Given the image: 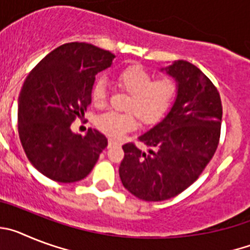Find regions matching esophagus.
I'll list each match as a JSON object with an SVG mask.
<instances>
[{
  "label": "esophagus",
  "instance_id": "1",
  "mask_svg": "<svg viewBox=\"0 0 250 250\" xmlns=\"http://www.w3.org/2000/svg\"><path fill=\"white\" fill-rule=\"evenodd\" d=\"M118 144H119L118 140H115V139H109V145H107V146L111 147L114 146V145H118Z\"/></svg>",
  "mask_w": 250,
  "mask_h": 250
}]
</instances>
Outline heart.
I'll use <instances>...</instances> for the list:
<instances>
[{"label": "heart", "mask_w": 250, "mask_h": 250, "mask_svg": "<svg viewBox=\"0 0 250 250\" xmlns=\"http://www.w3.org/2000/svg\"><path fill=\"white\" fill-rule=\"evenodd\" d=\"M118 87L130 95L125 110L130 112H105L96 118L95 125L111 138H120L136 126V114L145 125L156 123L167 112L176 94L173 79H154V75L140 65H129L121 68L115 76ZM92 103L103 106L107 100V86L104 79H98L91 89ZM134 113L136 114L133 115Z\"/></svg>", "instance_id": "b5f03b06"}]
</instances>
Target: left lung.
<instances>
[{
	"label": "left lung",
	"instance_id": "8db88e82",
	"mask_svg": "<svg viewBox=\"0 0 250 250\" xmlns=\"http://www.w3.org/2000/svg\"><path fill=\"white\" fill-rule=\"evenodd\" d=\"M178 83L175 103L158 125L139 136L147 152L134 143L123 145L121 183L145 202L174 198L190 187L219 144L223 107L218 89L199 68L175 61L165 68Z\"/></svg>",
	"mask_w": 250,
	"mask_h": 250
}]
</instances>
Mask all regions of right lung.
<instances>
[{"instance_id": "obj_1", "label": "right lung", "mask_w": 250, "mask_h": 250, "mask_svg": "<svg viewBox=\"0 0 250 250\" xmlns=\"http://www.w3.org/2000/svg\"><path fill=\"white\" fill-rule=\"evenodd\" d=\"M114 57L90 43H65L26 77L19 98L20 140L31 164L51 180H83L107 146L98 130L81 136L70 126L91 104L96 74L110 67Z\"/></svg>"}]
</instances>
